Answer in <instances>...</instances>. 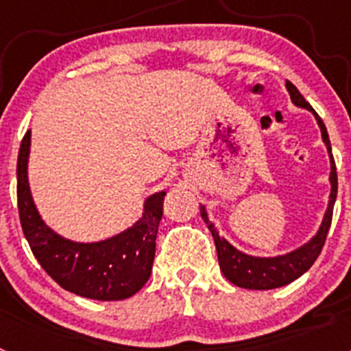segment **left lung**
Wrapping results in <instances>:
<instances>
[{"label": "left lung", "instance_id": "1", "mask_svg": "<svg viewBox=\"0 0 351 351\" xmlns=\"http://www.w3.org/2000/svg\"><path fill=\"white\" fill-rule=\"evenodd\" d=\"M287 89L290 93L291 101L297 107H304L311 110L315 114L316 121H318V125H320L322 138H324L325 145L328 149V154H330V184H332V191H330L327 213H325L324 223H322L318 234L306 246L291 251L288 255L276 256V258H256V256L244 255L239 250H235L234 246L226 243L225 239L219 237L214 225L207 218L206 209L200 207L204 221L207 223L209 230L213 232L214 244H216V251H218L219 269H221V272L230 283L237 285L241 288H247V290H272V288L285 287V285L291 283L297 278H300L315 263V260L320 256L322 247H324L325 239H327L328 228H330V223H332V210L337 197V172L336 161H334L332 156V149H330V141H328L327 128H325L322 117L315 112V108L304 100V96L300 95L299 89L290 80H287Z\"/></svg>", "mask_w": 351, "mask_h": 351}]
</instances>
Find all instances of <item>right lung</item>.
Wrapping results in <instances>:
<instances>
[{"instance_id":"add662e5","label":"right lung","mask_w":351,"mask_h":351,"mask_svg":"<svg viewBox=\"0 0 351 351\" xmlns=\"http://www.w3.org/2000/svg\"><path fill=\"white\" fill-rule=\"evenodd\" d=\"M31 132L17 160V207L24 237L43 271L64 290L95 300H123L147 283L156 251L165 191L145 200L141 221L101 243L80 244L60 237L40 218L27 186Z\"/></svg>"}]
</instances>
